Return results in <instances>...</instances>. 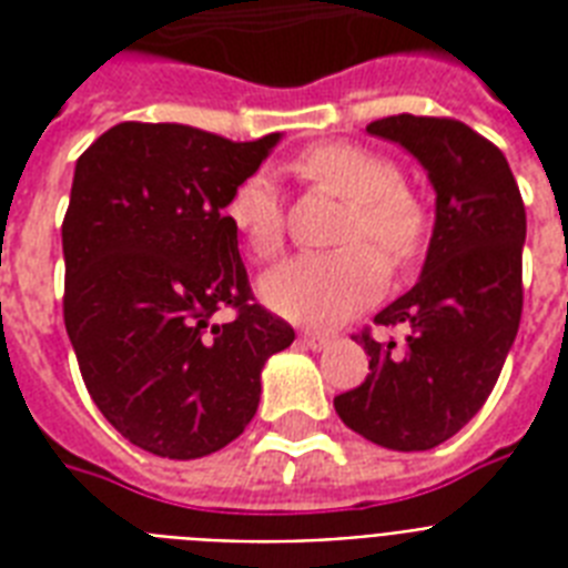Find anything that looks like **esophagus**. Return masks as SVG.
I'll use <instances>...</instances> for the list:
<instances>
[{"label":"esophagus","mask_w":568,"mask_h":568,"mask_svg":"<svg viewBox=\"0 0 568 568\" xmlns=\"http://www.w3.org/2000/svg\"><path fill=\"white\" fill-rule=\"evenodd\" d=\"M301 342L306 347H312V351H324V347H329L333 338L327 333H312V329H306V333H301Z\"/></svg>","instance_id":"esophagus-1"}]
</instances>
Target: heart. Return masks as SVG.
Wrapping results in <instances>:
<instances>
[{
	"label": "heart",
	"instance_id": "obj_1",
	"mask_svg": "<svg viewBox=\"0 0 568 568\" xmlns=\"http://www.w3.org/2000/svg\"><path fill=\"white\" fill-rule=\"evenodd\" d=\"M297 180L347 200L338 241L351 247L327 256H297L262 280V297L283 318L312 327H336L372 306L386 283V267L406 265L427 239V209L400 185V168L372 146H310L292 162ZM253 258L267 262L285 247V203L267 173H250L223 205ZM377 246L381 255L376 256Z\"/></svg>",
	"mask_w": 568,
	"mask_h": 568
}]
</instances>
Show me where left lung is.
I'll list each match as a JSON object with an SVG mask.
<instances>
[{
	"label": "left lung",
	"mask_w": 568,
	"mask_h": 568,
	"mask_svg": "<svg viewBox=\"0 0 568 568\" xmlns=\"http://www.w3.org/2000/svg\"><path fill=\"white\" fill-rule=\"evenodd\" d=\"M368 132L424 164L436 226L422 280L374 318L404 327V345L359 329L368 377L333 404L374 445L427 450L475 418L519 333L525 203L501 150L459 120L395 114Z\"/></svg>",
	"instance_id": "8db88e82"
}]
</instances>
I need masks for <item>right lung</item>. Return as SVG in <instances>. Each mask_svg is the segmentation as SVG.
Listing matches in <instances>:
<instances>
[{
	"label": "right lung",
	"instance_id": "add662e5",
	"mask_svg": "<svg viewBox=\"0 0 568 568\" xmlns=\"http://www.w3.org/2000/svg\"><path fill=\"white\" fill-rule=\"evenodd\" d=\"M276 141L126 120L75 162L61 223L67 336L93 404L150 454L196 459L239 439L267 356L294 342L253 297L223 214ZM217 308L236 318L212 325Z\"/></svg>",
	"mask_w": 568,
	"mask_h": 568
}]
</instances>
